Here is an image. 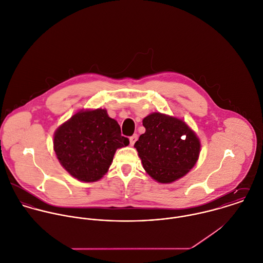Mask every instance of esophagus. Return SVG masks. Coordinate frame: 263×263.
<instances>
[{
    "label": "esophagus",
    "instance_id": "1",
    "mask_svg": "<svg viewBox=\"0 0 263 263\" xmlns=\"http://www.w3.org/2000/svg\"><path fill=\"white\" fill-rule=\"evenodd\" d=\"M137 140H138V135H137V134H135L134 136H132V137L129 138V143H130V145H132V146H134V145H135V143L137 142Z\"/></svg>",
    "mask_w": 263,
    "mask_h": 263
}]
</instances>
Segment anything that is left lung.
<instances>
[{"label":"left lung","instance_id":"1","mask_svg":"<svg viewBox=\"0 0 263 263\" xmlns=\"http://www.w3.org/2000/svg\"><path fill=\"white\" fill-rule=\"evenodd\" d=\"M146 128L135 144L146 173L160 183H172L197 163L201 142L182 120L160 112L143 119Z\"/></svg>","mask_w":263,"mask_h":263}]
</instances>
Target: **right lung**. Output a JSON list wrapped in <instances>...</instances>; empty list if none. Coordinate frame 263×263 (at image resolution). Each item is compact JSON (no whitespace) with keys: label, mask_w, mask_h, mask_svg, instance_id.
Returning <instances> with one entry per match:
<instances>
[{"label":"right lung","mask_w":263,"mask_h":263,"mask_svg":"<svg viewBox=\"0 0 263 263\" xmlns=\"http://www.w3.org/2000/svg\"><path fill=\"white\" fill-rule=\"evenodd\" d=\"M129 144L106 109H82L54 134V151L62 167L77 179L92 182L107 174L117 149Z\"/></svg>","instance_id":"right-lung-1"}]
</instances>
